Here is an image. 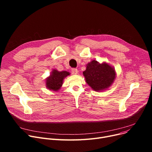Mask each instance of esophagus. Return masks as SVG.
Returning a JSON list of instances; mask_svg holds the SVG:
<instances>
[{
  "label": "esophagus",
  "mask_w": 152,
  "mask_h": 152,
  "mask_svg": "<svg viewBox=\"0 0 152 152\" xmlns=\"http://www.w3.org/2000/svg\"><path fill=\"white\" fill-rule=\"evenodd\" d=\"M71 73L73 75H77L78 74V71L77 69H75V68H73L71 69Z\"/></svg>",
  "instance_id": "1"
}]
</instances>
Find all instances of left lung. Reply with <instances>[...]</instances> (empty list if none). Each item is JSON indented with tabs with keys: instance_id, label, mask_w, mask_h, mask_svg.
I'll return each mask as SVG.
<instances>
[{
	"instance_id": "1",
	"label": "left lung",
	"mask_w": 152,
	"mask_h": 152,
	"mask_svg": "<svg viewBox=\"0 0 152 152\" xmlns=\"http://www.w3.org/2000/svg\"><path fill=\"white\" fill-rule=\"evenodd\" d=\"M83 74L87 84L96 92L109 89L116 76L114 67L106 61L100 63L95 60L87 64Z\"/></svg>"
}]
</instances>
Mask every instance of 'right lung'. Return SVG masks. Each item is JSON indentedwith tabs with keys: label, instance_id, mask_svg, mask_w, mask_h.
Segmentation results:
<instances>
[{
	"label": "right lung",
	"instance_id": "add662e5",
	"mask_svg": "<svg viewBox=\"0 0 152 152\" xmlns=\"http://www.w3.org/2000/svg\"><path fill=\"white\" fill-rule=\"evenodd\" d=\"M70 75L66 71H59L57 69L52 70L50 76L45 79V87L50 91L58 92L63 85L64 79Z\"/></svg>",
	"mask_w": 152,
	"mask_h": 152
}]
</instances>
